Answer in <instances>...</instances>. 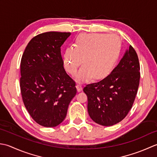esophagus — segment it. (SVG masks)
<instances>
[{"label":"esophagus","instance_id":"esophagus-1","mask_svg":"<svg viewBox=\"0 0 157 157\" xmlns=\"http://www.w3.org/2000/svg\"><path fill=\"white\" fill-rule=\"evenodd\" d=\"M76 89H77L78 91H81L82 90V85L80 84V83H78V84L76 85Z\"/></svg>","mask_w":157,"mask_h":157}]
</instances>
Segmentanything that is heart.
I'll return each mask as SVG.
<instances>
[{"instance_id":"1","label":"heart","mask_w":157,"mask_h":157,"mask_svg":"<svg viewBox=\"0 0 157 157\" xmlns=\"http://www.w3.org/2000/svg\"><path fill=\"white\" fill-rule=\"evenodd\" d=\"M100 45L94 59L90 57L92 51ZM121 50L120 40L101 34H82L76 38L72 48L68 47L63 56L66 71L74 76L81 64L83 66L76 76L79 81H87L93 76L101 79L109 75L116 67Z\"/></svg>"}]
</instances>
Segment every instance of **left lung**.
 Wrapping results in <instances>:
<instances>
[{"label":"left lung","instance_id":"1","mask_svg":"<svg viewBox=\"0 0 157 157\" xmlns=\"http://www.w3.org/2000/svg\"><path fill=\"white\" fill-rule=\"evenodd\" d=\"M137 54L130 45L118 66L98 82L83 89L89 117L96 123L112 126L124 119L135 101L140 79Z\"/></svg>","mask_w":157,"mask_h":157}]
</instances>
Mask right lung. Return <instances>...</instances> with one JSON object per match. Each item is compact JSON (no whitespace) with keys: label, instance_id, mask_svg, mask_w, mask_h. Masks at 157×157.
Wrapping results in <instances>:
<instances>
[{"label":"right lung","instance_id":"1","mask_svg":"<svg viewBox=\"0 0 157 157\" xmlns=\"http://www.w3.org/2000/svg\"><path fill=\"white\" fill-rule=\"evenodd\" d=\"M70 33L47 32L31 39L20 63L22 100L35 122L45 127L59 124L76 94V82L63 68L61 46Z\"/></svg>","mask_w":157,"mask_h":157}]
</instances>
